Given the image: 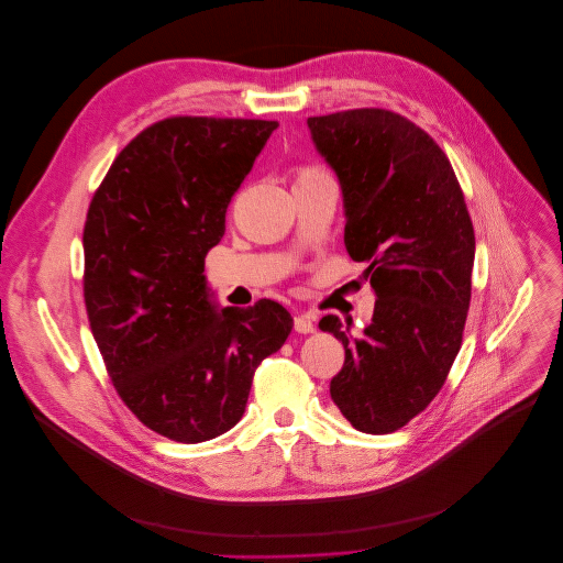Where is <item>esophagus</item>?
Returning <instances> with one entry per match:
<instances>
[{
    "label": "esophagus",
    "instance_id": "1",
    "mask_svg": "<svg viewBox=\"0 0 563 563\" xmlns=\"http://www.w3.org/2000/svg\"><path fill=\"white\" fill-rule=\"evenodd\" d=\"M295 329L299 331V333H314V321H312V317H308V314H301V317H295Z\"/></svg>",
    "mask_w": 563,
    "mask_h": 563
}]
</instances>
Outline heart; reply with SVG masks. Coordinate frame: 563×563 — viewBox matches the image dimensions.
I'll use <instances>...</instances> for the list:
<instances>
[{
  "mask_svg": "<svg viewBox=\"0 0 563 563\" xmlns=\"http://www.w3.org/2000/svg\"><path fill=\"white\" fill-rule=\"evenodd\" d=\"M314 173H319V170H310V168H308V170H301V173H299V177H306V175H314ZM299 177H297V179H299Z\"/></svg>",
  "mask_w": 563,
  "mask_h": 563,
  "instance_id": "obj_1",
  "label": "heart"
}]
</instances>
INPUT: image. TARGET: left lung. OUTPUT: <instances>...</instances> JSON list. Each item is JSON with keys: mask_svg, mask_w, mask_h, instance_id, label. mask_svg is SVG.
Listing matches in <instances>:
<instances>
[{"mask_svg": "<svg viewBox=\"0 0 563 563\" xmlns=\"http://www.w3.org/2000/svg\"><path fill=\"white\" fill-rule=\"evenodd\" d=\"M308 128L340 181L346 251L366 262L377 299L362 335L331 314L319 322L344 346L329 393L357 431L390 433L433 401L462 346L473 221L444 152L401 114L360 108Z\"/></svg>", "mask_w": 563, "mask_h": 563, "instance_id": "1", "label": "left lung"}]
</instances>
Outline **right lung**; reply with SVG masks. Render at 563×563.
<instances>
[{"label":"right lung","instance_id":"right-lung-1","mask_svg":"<svg viewBox=\"0 0 563 563\" xmlns=\"http://www.w3.org/2000/svg\"><path fill=\"white\" fill-rule=\"evenodd\" d=\"M277 121L173 117L112 162L84 225V301L119 397L197 444L244 413L253 373L292 331L284 306L221 308L203 275L225 212Z\"/></svg>","mask_w":563,"mask_h":563}]
</instances>
